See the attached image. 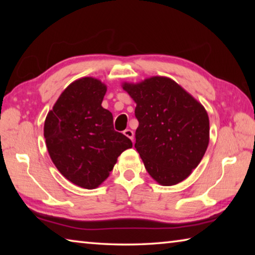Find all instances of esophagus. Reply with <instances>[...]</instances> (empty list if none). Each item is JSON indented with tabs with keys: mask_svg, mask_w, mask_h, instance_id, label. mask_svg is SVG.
I'll return each instance as SVG.
<instances>
[{
	"mask_svg": "<svg viewBox=\"0 0 255 255\" xmlns=\"http://www.w3.org/2000/svg\"><path fill=\"white\" fill-rule=\"evenodd\" d=\"M124 135L128 137L130 140H133V131L131 130V129H126V130L124 131Z\"/></svg>",
	"mask_w": 255,
	"mask_h": 255,
	"instance_id": "1",
	"label": "esophagus"
}]
</instances>
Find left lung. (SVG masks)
<instances>
[{"label":"left lung","instance_id":"obj_1","mask_svg":"<svg viewBox=\"0 0 255 255\" xmlns=\"http://www.w3.org/2000/svg\"><path fill=\"white\" fill-rule=\"evenodd\" d=\"M123 89L136 102L135 148L146 171L161 185H174L192 173L209 144V118L205 107L166 76Z\"/></svg>","mask_w":255,"mask_h":255}]
</instances>
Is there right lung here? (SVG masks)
Wrapping results in <instances>:
<instances>
[{
  "label": "right lung",
  "instance_id": "right-lung-1",
  "mask_svg": "<svg viewBox=\"0 0 255 255\" xmlns=\"http://www.w3.org/2000/svg\"><path fill=\"white\" fill-rule=\"evenodd\" d=\"M107 85L91 76L67 86L47 114L44 136L62 175L84 189L106 181L131 140L114 129L112 114L101 106Z\"/></svg>",
  "mask_w": 255,
  "mask_h": 255
}]
</instances>
